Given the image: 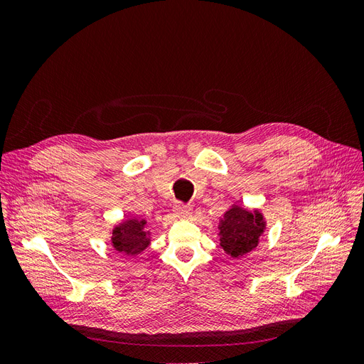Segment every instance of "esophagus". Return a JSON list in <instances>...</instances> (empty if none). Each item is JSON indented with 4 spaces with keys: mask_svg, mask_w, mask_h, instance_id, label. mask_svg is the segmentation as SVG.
<instances>
[{
    "mask_svg": "<svg viewBox=\"0 0 364 364\" xmlns=\"http://www.w3.org/2000/svg\"><path fill=\"white\" fill-rule=\"evenodd\" d=\"M174 213L181 217H188L191 214V206L185 205L182 202H176L174 205Z\"/></svg>",
    "mask_w": 364,
    "mask_h": 364,
    "instance_id": "34e87169",
    "label": "esophagus"
}]
</instances>
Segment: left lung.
<instances>
[{"mask_svg":"<svg viewBox=\"0 0 364 364\" xmlns=\"http://www.w3.org/2000/svg\"><path fill=\"white\" fill-rule=\"evenodd\" d=\"M264 222L259 213L252 214L240 206L230 208L220 225V246L232 258H240L258 246Z\"/></svg>","mask_w":364,"mask_h":364,"instance_id":"8db88e82","label":"left lung"}]
</instances>
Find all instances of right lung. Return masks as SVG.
Listing matches in <instances>:
<instances>
[{
    "mask_svg": "<svg viewBox=\"0 0 364 364\" xmlns=\"http://www.w3.org/2000/svg\"><path fill=\"white\" fill-rule=\"evenodd\" d=\"M144 220L129 218L119 228L114 230L112 243L115 250L124 253H139L149 246V238L146 237Z\"/></svg>",
    "mask_w": 364,
    "mask_h": 364,
    "instance_id": "1",
    "label": "right lung"
}]
</instances>
